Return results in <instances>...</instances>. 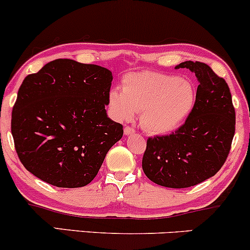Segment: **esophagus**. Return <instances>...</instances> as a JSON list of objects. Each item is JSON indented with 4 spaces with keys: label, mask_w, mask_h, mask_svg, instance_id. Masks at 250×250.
Segmentation results:
<instances>
[{
    "label": "esophagus",
    "mask_w": 250,
    "mask_h": 250,
    "mask_svg": "<svg viewBox=\"0 0 250 250\" xmlns=\"http://www.w3.org/2000/svg\"><path fill=\"white\" fill-rule=\"evenodd\" d=\"M135 133V129L133 127H125V135H130Z\"/></svg>",
    "instance_id": "1"
}]
</instances>
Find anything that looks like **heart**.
Listing matches in <instances>:
<instances>
[{"mask_svg":"<svg viewBox=\"0 0 250 250\" xmlns=\"http://www.w3.org/2000/svg\"><path fill=\"white\" fill-rule=\"evenodd\" d=\"M195 88L176 75L140 71L128 73L122 80V91L109 93V107L117 121L134 120L151 134L170 133L187 119L195 104Z\"/></svg>","mask_w":250,"mask_h":250,"instance_id":"b5f03b06","label":"heart"}]
</instances>
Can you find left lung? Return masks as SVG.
I'll list each match as a JSON object with an SVG mask.
<instances>
[{"label": "left lung", "mask_w": 250, "mask_h": 250, "mask_svg": "<svg viewBox=\"0 0 250 250\" xmlns=\"http://www.w3.org/2000/svg\"><path fill=\"white\" fill-rule=\"evenodd\" d=\"M199 81L193 110L179 129L147 140L146 176L168 188H188L214 176L225 165L235 134V109L225 79L208 64L186 61Z\"/></svg>", "instance_id": "8db88e82"}]
</instances>
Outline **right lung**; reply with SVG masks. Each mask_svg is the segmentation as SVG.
Listing matches in <instances>:
<instances>
[{
  "mask_svg": "<svg viewBox=\"0 0 250 250\" xmlns=\"http://www.w3.org/2000/svg\"><path fill=\"white\" fill-rule=\"evenodd\" d=\"M113 75L96 64L51 61L22 82L11 114L20 161L40 180L79 188L99 173L123 125L107 115Z\"/></svg>",
  "mask_w": 250,
  "mask_h": 250,
  "instance_id": "right-lung-1",
  "label": "right lung"
}]
</instances>
